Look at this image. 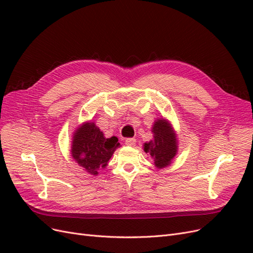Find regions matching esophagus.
I'll return each mask as SVG.
<instances>
[{
  "label": "esophagus",
  "instance_id": "obj_1",
  "mask_svg": "<svg viewBox=\"0 0 253 253\" xmlns=\"http://www.w3.org/2000/svg\"><path fill=\"white\" fill-rule=\"evenodd\" d=\"M125 143L126 145H128V147H133V145H135V143H136V139L135 138H126Z\"/></svg>",
  "mask_w": 253,
  "mask_h": 253
}]
</instances>
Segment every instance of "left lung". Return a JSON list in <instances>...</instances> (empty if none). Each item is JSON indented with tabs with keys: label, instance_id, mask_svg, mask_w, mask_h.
Masks as SVG:
<instances>
[{
	"label": "left lung",
	"instance_id": "obj_1",
	"mask_svg": "<svg viewBox=\"0 0 253 253\" xmlns=\"http://www.w3.org/2000/svg\"><path fill=\"white\" fill-rule=\"evenodd\" d=\"M153 139L143 143V151L154 159L157 169L169 167L178 151L177 135L171 122L166 118H158L152 126Z\"/></svg>",
	"mask_w": 253,
	"mask_h": 253
}]
</instances>
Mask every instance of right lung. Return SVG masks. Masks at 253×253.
Instances as JSON below:
<instances>
[{
    "mask_svg": "<svg viewBox=\"0 0 253 253\" xmlns=\"http://www.w3.org/2000/svg\"><path fill=\"white\" fill-rule=\"evenodd\" d=\"M119 147L117 137L106 138L95 122L86 121L75 129L71 154L85 172L97 175L99 170L108 166L114 152Z\"/></svg>",
    "mask_w": 253,
    "mask_h": 253,
    "instance_id": "1",
    "label": "right lung"
}]
</instances>
